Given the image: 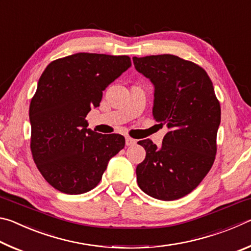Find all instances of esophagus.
<instances>
[{
    "mask_svg": "<svg viewBox=\"0 0 251 251\" xmlns=\"http://www.w3.org/2000/svg\"><path fill=\"white\" fill-rule=\"evenodd\" d=\"M125 142H126V146H133V145H135L136 143H137V141H136V139L131 138V137H126L125 138Z\"/></svg>",
    "mask_w": 251,
    "mask_h": 251,
    "instance_id": "34e87169",
    "label": "esophagus"
}]
</instances>
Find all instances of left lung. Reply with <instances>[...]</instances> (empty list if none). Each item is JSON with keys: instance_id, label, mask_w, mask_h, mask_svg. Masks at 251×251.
I'll use <instances>...</instances> for the list:
<instances>
[{"instance_id": "1", "label": "left lung", "mask_w": 251, "mask_h": 251, "mask_svg": "<svg viewBox=\"0 0 251 251\" xmlns=\"http://www.w3.org/2000/svg\"><path fill=\"white\" fill-rule=\"evenodd\" d=\"M154 85L152 116L168 131L157 147L139 141L146 157L136 168L138 186L160 201H176L201 184L214 164L220 105L206 71L175 55L133 57Z\"/></svg>"}]
</instances>
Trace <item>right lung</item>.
Listing matches in <instances>:
<instances>
[{
    "label": "right lung",
    "instance_id": "obj_1",
    "mask_svg": "<svg viewBox=\"0 0 251 251\" xmlns=\"http://www.w3.org/2000/svg\"><path fill=\"white\" fill-rule=\"evenodd\" d=\"M130 66L126 55L77 53L50 63L41 75L29 105L31 151L55 189L69 195L90 192L109 159L124 148L122 135L88 129L85 117Z\"/></svg>",
    "mask_w": 251,
    "mask_h": 251
}]
</instances>
